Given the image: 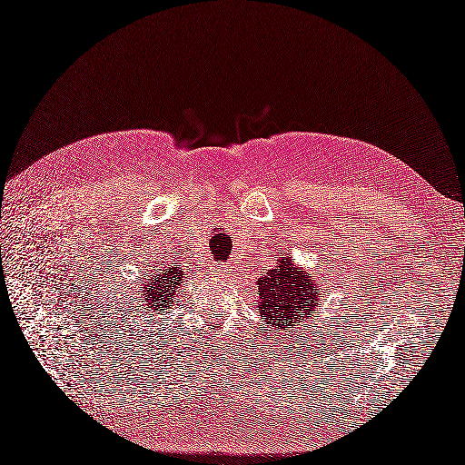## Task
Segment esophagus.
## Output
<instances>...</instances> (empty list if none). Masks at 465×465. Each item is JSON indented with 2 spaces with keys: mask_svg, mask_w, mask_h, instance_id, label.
Here are the masks:
<instances>
[{
  "mask_svg": "<svg viewBox=\"0 0 465 465\" xmlns=\"http://www.w3.org/2000/svg\"><path fill=\"white\" fill-rule=\"evenodd\" d=\"M232 268H234V264H232V262H223V264H219V266H217V270H214V272H217L219 276H231Z\"/></svg>",
  "mask_w": 465,
  "mask_h": 465,
  "instance_id": "obj_1",
  "label": "esophagus"
}]
</instances>
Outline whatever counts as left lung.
<instances>
[{
  "label": "left lung",
  "mask_w": 465,
  "mask_h": 465,
  "mask_svg": "<svg viewBox=\"0 0 465 465\" xmlns=\"http://www.w3.org/2000/svg\"><path fill=\"white\" fill-rule=\"evenodd\" d=\"M258 310L262 320L278 331L305 323L322 308V286L315 274L282 252L278 264L256 278Z\"/></svg>",
  "instance_id": "obj_1"
}]
</instances>
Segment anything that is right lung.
Wrapping results in <instances>:
<instances>
[{"mask_svg": "<svg viewBox=\"0 0 465 465\" xmlns=\"http://www.w3.org/2000/svg\"><path fill=\"white\" fill-rule=\"evenodd\" d=\"M143 284L140 282V292H138V308L143 313H162L165 315V310L173 305L179 288L185 286L187 272L183 268L162 264L153 266V270H143L142 272Z\"/></svg>", "mask_w": 465, "mask_h": 465, "instance_id": "add662e5", "label": "right lung"}]
</instances>
